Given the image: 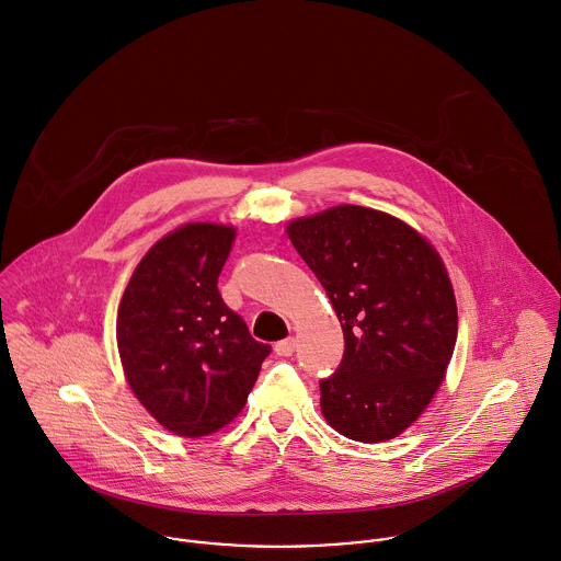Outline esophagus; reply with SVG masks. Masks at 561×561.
I'll list each match as a JSON object with an SVG mask.
<instances>
[{"instance_id":"34e87169","label":"esophagus","mask_w":561,"mask_h":561,"mask_svg":"<svg viewBox=\"0 0 561 561\" xmlns=\"http://www.w3.org/2000/svg\"><path fill=\"white\" fill-rule=\"evenodd\" d=\"M294 348H296L294 337H287V340H280V342L274 346V353H276L278 357H291V355H294Z\"/></svg>"}]
</instances>
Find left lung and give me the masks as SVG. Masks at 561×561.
Instances as JSON below:
<instances>
[{
  "label": "left lung",
  "mask_w": 561,
  "mask_h": 561,
  "mask_svg": "<svg viewBox=\"0 0 561 561\" xmlns=\"http://www.w3.org/2000/svg\"><path fill=\"white\" fill-rule=\"evenodd\" d=\"M344 331V357L320 380L329 424L357 442L402 433L442 385L457 305L435 248L404 221L355 204L289 224Z\"/></svg>",
  "instance_id": "1"
}]
</instances>
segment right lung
I'll use <instances>...</instances> for the list:
<instances>
[{
    "instance_id": "add662e5",
    "label": "right lung",
    "mask_w": 561,
    "mask_h": 561,
    "mask_svg": "<svg viewBox=\"0 0 561 561\" xmlns=\"http://www.w3.org/2000/svg\"><path fill=\"white\" fill-rule=\"evenodd\" d=\"M234 228L187 224L137 265L117 311L122 366L141 404L172 433L208 435L245 404L272 353L217 289Z\"/></svg>"
}]
</instances>
